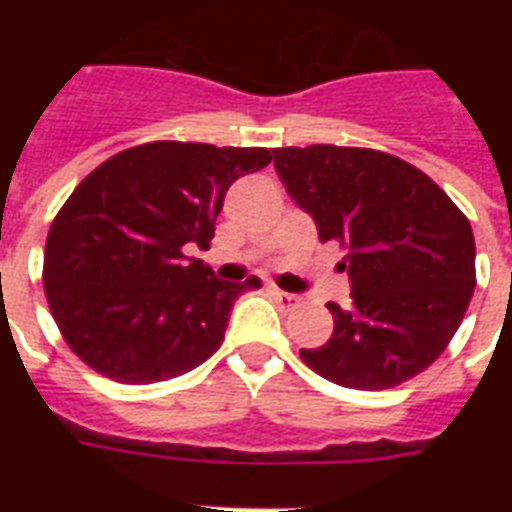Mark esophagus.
Masks as SVG:
<instances>
[{
    "label": "esophagus",
    "instance_id": "esophagus-1",
    "mask_svg": "<svg viewBox=\"0 0 512 512\" xmlns=\"http://www.w3.org/2000/svg\"><path fill=\"white\" fill-rule=\"evenodd\" d=\"M271 295L279 300L281 308H297V305H300V297L292 295V292H284V289L279 287H271Z\"/></svg>",
    "mask_w": 512,
    "mask_h": 512
}]
</instances>
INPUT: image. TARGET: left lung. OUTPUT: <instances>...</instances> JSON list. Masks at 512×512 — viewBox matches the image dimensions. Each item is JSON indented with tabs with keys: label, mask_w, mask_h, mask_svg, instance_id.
<instances>
[{
	"label": "left lung",
	"mask_w": 512,
	"mask_h": 512,
	"mask_svg": "<svg viewBox=\"0 0 512 512\" xmlns=\"http://www.w3.org/2000/svg\"><path fill=\"white\" fill-rule=\"evenodd\" d=\"M273 167L319 239L348 249L340 268L350 308L329 303L335 332L300 358L356 390L396 388L425 372L476 289L468 217L425 172L372 148H276Z\"/></svg>",
	"instance_id": "1"
}]
</instances>
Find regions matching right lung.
I'll use <instances>...</instances> for the list:
<instances>
[{
	"instance_id": "1",
	"label": "right lung",
	"mask_w": 512,
	"mask_h": 512,
	"mask_svg": "<svg viewBox=\"0 0 512 512\" xmlns=\"http://www.w3.org/2000/svg\"><path fill=\"white\" fill-rule=\"evenodd\" d=\"M271 159L268 148L156 140L76 185L47 233L42 279L52 319L84 364L148 385L220 348L233 300L260 279H215L185 247H209L225 191Z\"/></svg>"
}]
</instances>
